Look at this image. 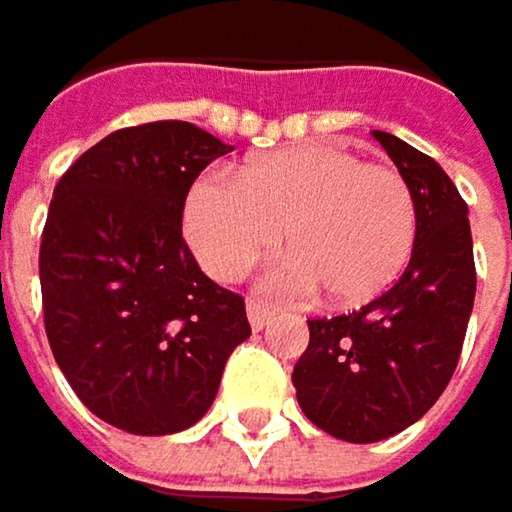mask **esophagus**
<instances>
[{"instance_id": "1", "label": "esophagus", "mask_w": 512, "mask_h": 512, "mask_svg": "<svg viewBox=\"0 0 512 512\" xmlns=\"http://www.w3.org/2000/svg\"><path fill=\"white\" fill-rule=\"evenodd\" d=\"M271 316H274V313H271L262 301H253V298L247 301V319H250V328H253V331H262V328L271 322Z\"/></svg>"}]
</instances>
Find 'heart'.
<instances>
[{
  "mask_svg": "<svg viewBox=\"0 0 512 512\" xmlns=\"http://www.w3.org/2000/svg\"><path fill=\"white\" fill-rule=\"evenodd\" d=\"M280 226L289 253L265 268L262 286L280 298L322 286L331 301L358 304L405 268L417 205L399 169L328 142L271 151L238 175H205L187 196V241L217 280H238L280 241Z\"/></svg>",
  "mask_w": 512,
  "mask_h": 512,
  "instance_id": "obj_1",
  "label": "heart"
}]
</instances>
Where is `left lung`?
Listing matches in <instances>:
<instances>
[{"label": "left lung", "instance_id": "left-lung-1", "mask_svg": "<svg viewBox=\"0 0 512 512\" xmlns=\"http://www.w3.org/2000/svg\"><path fill=\"white\" fill-rule=\"evenodd\" d=\"M373 133L414 193L411 262L361 310L307 319L310 346L292 370L301 411L355 444L390 438L435 405L456 370L477 289L468 205L456 184L429 154Z\"/></svg>", "mask_w": 512, "mask_h": 512}]
</instances>
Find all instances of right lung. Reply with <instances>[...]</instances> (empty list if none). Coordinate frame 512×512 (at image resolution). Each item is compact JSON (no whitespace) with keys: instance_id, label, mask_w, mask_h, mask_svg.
Masks as SVG:
<instances>
[{"instance_id":"1","label":"right lung","mask_w":512,"mask_h":512,"mask_svg":"<svg viewBox=\"0 0 512 512\" xmlns=\"http://www.w3.org/2000/svg\"><path fill=\"white\" fill-rule=\"evenodd\" d=\"M232 145L190 122L104 136L53 190L41 235L44 331L83 405L133 435L193 426L250 337L244 298L181 238L199 172Z\"/></svg>"}]
</instances>
